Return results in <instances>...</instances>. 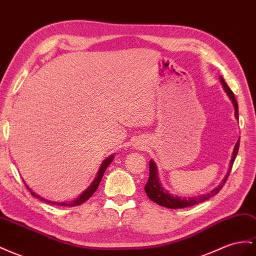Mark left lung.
Wrapping results in <instances>:
<instances>
[{"label":"left lung","mask_w":256,"mask_h":256,"mask_svg":"<svg viewBox=\"0 0 256 256\" xmlns=\"http://www.w3.org/2000/svg\"><path fill=\"white\" fill-rule=\"evenodd\" d=\"M220 84H222V86L224 88V92H226L227 96H228V98L232 102V106H234V117H236V120H238V103H237L236 98H234V94L230 90V88L227 86L226 82L224 80L223 78H220ZM239 142H240V139H238L237 143L234 144V152H232V160L230 162L228 171H227V174L224 176V178L222 180V182H220L216 188H213L209 192H206V194L199 195V196H196V197L185 198V197L171 195L169 192H167V190L162 188V185L160 181V176H158L157 166H156V164L153 160H150V178H148V183L145 184V186H144V190H145V192H146L148 197L152 200V202H154L160 206H166V208L181 209V208H186V206H195L197 204L206 202V200H208L209 198H211L213 196H216L218 192L220 190H222L227 178H228V176H230V172L232 170V164L234 162V158H236L238 150H239Z\"/></svg>","instance_id":"obj_1"}]
</instances>
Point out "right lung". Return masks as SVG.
<instances>
[{"label":"right lung","mask_w":256,"mask_h":256,"mask_svg":"<svg viewBox=\"0 0 256 256\" xmlns=\"http://www.w3.org/2000/svg\"><path fill=\"white\" fill-rule=\"evenodd\" d=\"M113 160H114V155H110L108 158H106V160L102 162V164H101V166H100V168H99V170H98V174H96V176L94 180L92 181V183L90 185H89L88 188H87L84 192H82V194H80L76 199H74L73 202H52V200L45 199V198H43V197H40V195H38L36 192H34L29 188V186H28V185L26 184L24 180V183L26 184V188L30 190L31 195H32L33 197H36V198L40 199V200H42V202H46L47 204H54V206H80V204H84V202H86V200H88L89 198H90V197L92 196L94 192L96 190V188H98V186H99V184H100V182H101V180H102V178H103V174H104V172H106V168L108 167V164L113 162Z\"/></svg>","instance_id":"right-lung-1"}]
</instances>
